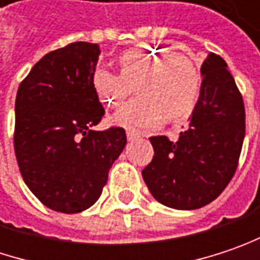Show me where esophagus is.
<instances>
[{"label":"esophagus","instance_id":"esophagus-1","mask_svg":"<svg viewBox=\"0 0 260 260\" xmlns=\"http://www.w3.org/2000/svg\"><path fill=\"white\" fill-rule=\"evenodd\" d=\"M140 136H139V133H136V132H133V130H127V139L128 140H136V139H139Z\"/></svg>","mask_w":260,"mask_h":260}]
</instances>
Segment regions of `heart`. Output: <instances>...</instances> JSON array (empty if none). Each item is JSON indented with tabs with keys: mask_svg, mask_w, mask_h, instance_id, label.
<instances>
[{
	"mask_svg": "<svg viewBox=\"0 0 260 260\" xmlns=\"http://www.w3.org/2000/svg\"><path fill=\"white\" fill-rule=\"evenodd\" d=\"M121 74L94 68L91 85L106 106H117L136 84L138 99L125 103L114 121L128 128L152 130L166 118L180 120L194 109L201 85L200 71L191 57L169 48L140 46L122 51Z\"/></svg>",
	"mask_w": 260,
	"mask_h": 260,
	"instance_id": "heart-1",
	"label": "heart"
}]
</instances>
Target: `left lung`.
<instances>
[{
	"mask_svg": "<svg viewBox=\"0 0 260 260\" xmlns=\"http://www.w3.org/2000/svg\"><path fill=\"white\" fill-rule=\"evenodd\" d=\"M203 83L189 127L177 142L154 136V158L142 172L158 203L195 210L212 203L235 173L246 135L243 98L226 62L209 53L201 65Z\"/></svg>",
	"mask_w": 260,
	"mask_h": 260,
	"instance_id": "obj_1",
	"label": "left lung"
}]
</instances>
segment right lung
<instances>
[{
	"label": "right lung",
	"instance_id": "obj_1",
	"mask_svg": "<svg viewBox=\"0 0 260 260\" xmlns=\"http://www.w3.org/2000/svg\"><path fill=\"white\" fill-rule=\"evenodd\" d=\"M101 48L72 43L50 51L17 90L14 152L26 186L44 206L80 213L102 194L127 138L121 127L93 130L105 115L91 85Z\"/></svg>",
	"mask_w": 260,
	"mask_h": 260
}]
</instances>
